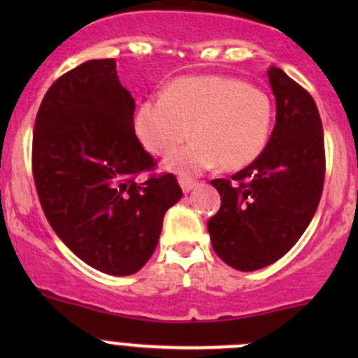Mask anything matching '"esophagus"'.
I'll use <instances>...</instances> for the list:
<instances>
[{
    "mask_svg": "<svg viewBox=\"0 0 358 358\" xmlns=\"http://www.w3.org/2000/svg\"><path fill=\"white\" fill-rule=\"evenodd\" d=\"M178 183L180 187H182L183 192H190V190L197 185V182H194V180H189V178H180Z\"/></svg>",
    "mask_w": 358,
    "mask_h": 358,
    "instance_id": "esophagus-1",
    "label": "esophagus"
}]
</instances>
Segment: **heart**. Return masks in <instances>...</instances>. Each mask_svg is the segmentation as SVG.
Here are the masks:
<instances>
[{
  "label": "heart",
  "mask_w": 358,
  "mask_h": 358,
  "mask_svg": "<svg viewBox=\"0 0 358 358\" xmlns=\"http://www.w3.org/2000/svg\"><path fill=\"white\" fill-rule=\"evenodd\" d=\"M273 103L258 86L225 76L178 78L161 99L138 107L135 131L152 156L166 157L194 136L185 149L166 161V169L196 175L215 166L236 171L259 157L268 143Z\"/></svg>",
  "instance_id": "b5f03b06"
}]
</instances>
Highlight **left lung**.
<instances>
[{
	"mask_svg": "<svg viewBox=\"0 0 358 358\" xmlns=\"http://www.w3.org/2000/svg\"><path fill=\"white\" fill-rule=\"evenodd\" d=\"M275 126L256 161L211 180L222 197L208 222L216 255L241 272L272 265L312 222L326 178L324 131L315 100L279 67L268 69Z\"/></svg>",
	"mask_w": 358,
	"mask_h": 358,
	"instance_id": "1",
	"label": "left lung"
}]
</instances>
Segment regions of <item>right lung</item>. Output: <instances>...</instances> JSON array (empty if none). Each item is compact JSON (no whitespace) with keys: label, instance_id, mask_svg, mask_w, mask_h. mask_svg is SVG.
Here are the masks:
<instances>
[{"label":"right lung","instance_id":"right-lung-1","mask_svg":"<svg viewBox=\"0 0 358 358\" xmlns=\"http://www.w3.org/2000/svg\"><path fill=\"white\" fill-rule=\"evenodd\" d=\"M133 114L115 60H88L50 86L32 135L46 220L78 258L110 275H131L149 262L166 211L183 196L175 175L154 171ZM140 172L150 173L143 184Z\"/></svg>","mask_w":358,"mask_h":358}]
</instances>
